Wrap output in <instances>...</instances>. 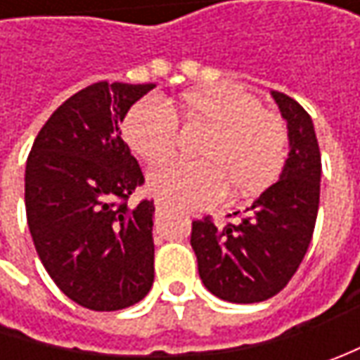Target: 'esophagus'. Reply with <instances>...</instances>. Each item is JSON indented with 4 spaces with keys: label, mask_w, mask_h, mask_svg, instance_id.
Segmentation results:
<instances>
[{
    "label": "esophagus",
    "mask_w": 360,
    "mask_h": 360,
    "mask_svg": "<svg viewBox=\"0 0 360 360\" xmlns=\"http://www.w3.org/2000/svg\"><path fill=\"white\" fill-rule=\"evenodd\" d=\"M166 208H168V206H166V204H164V202H156V216H162L164 214V212H166Z\"/></svg>",
    "instance_id": "esophagus-1"
}]
</instances>
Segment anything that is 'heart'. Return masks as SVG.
I'll return each mask as SVG.
<instances>
[{
	"instance_id": "b5f03b06",
	"label": "heart",
	"mask_w": 360,
	"mask_h": 360,
	"mask_svg": "<svg viewBox=\"0 0 360 360\" xmlns=\"http://www.w3.org/2000/svg\"><path fill=\"white\" fill-rule=\"evenodd\" d=\"M186 126L206 128L194 150L198 162H166L148 174L150 192L180 208H206L226 186L234 196H255L281 176L288 156V131L276 114L238 86L188 91L180 100ZM124 140L146 164L176 150L178 120L158 98H144L124 120Z\"/></svg>"
}]
</instances>
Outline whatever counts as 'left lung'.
Here are the masks:
<instances>
[{
  "mask_svg": "<svg viewBox=\"0 0 360 360\" xmlns=\"http://www.w3.org/2000/svg\"><path fill=\"white\" fill-rule=\"evenodd\" d=\"M288 128V158L240 222L214 226L210 216L192 222L190 244L198 274L214 297L250 304L288 284L309 250L321 196V150L311 116L297 100L272 91ZM238 214V212H234Z\"/></svg>",
  "mask_w": 360,
  "mask_h": 360,
  "instance_id": "obj_1",
  "label": "left lung"
}]
</instances>
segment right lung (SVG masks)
Returning <instances> with one entry per match:
<instances>
[{
	"mask_svg": "<svg viewBox=\"0 0 360 360\" xmlns=\"http://www.w3.org/2000/svg\"><path fill=\"white\" fill-rule=\"evenodd\" d=\"M156 84L98 82L44 124L25 164V214L37 256L68 298L90 311L140 302L154 283V200L122 140L128 110Z\"/></svg>",
	"mask_w": 360,
	"mask_h": 360,
	"instance_id": "add662e5",
	"label": "right lung"
}]
</instances>
